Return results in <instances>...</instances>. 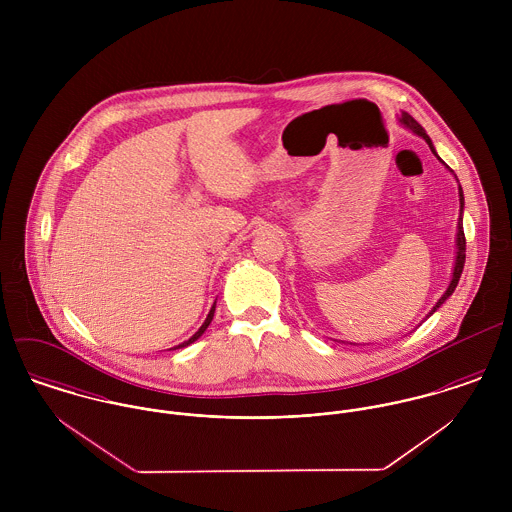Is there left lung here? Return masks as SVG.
<instances>
[{
	"instance_id": "8db88e82",
	"label": "left lung",
	"mask_w": 512,
	"mask_h": 512,
	"mask_svg": "<svg viewBox=\"0 0 512 512\" xmlns=\"http://www.w3.org/2000/svg\"><path fill=\"white\" fill-rule=\"evenodd\" d=\"M398 122L404 126V128H408V130H412L416 136H420V138H424L426 140V144L430 146V149L434 151V155L438 157V153H436V149H434V144H432V140H430V136L426 134V130L408 114V112H402V116L398 118ZM439 159V157H438ZM441 161V159H439ZM459 205H461V215H463V191H461V187H459ZM463 264H465V234H463V219L459 217V222H457V256H455V266H453V276H451V282H449V286H447V290L445 293L439 297L438 303L434 305V309L430 311V315L438 309L439 305L451 295V293L455 292V288H457V282H459V278H461V272H463ZM428 315V317H430Z\"/></svg>"
}]
</instances>
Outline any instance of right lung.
Listing matches in <instances>:
<instances>
[{"label":"right lung","instance_id":"add662e5","mask_svg":"<svg viewBox=\"0 0 512 512\" xmlns=\"http://www.w3.org/2000/svg\"><path fill=\"white\" fill-rule=\"evenodd\" d=\"M215 305H217V303H215ZM215 305H213V307H211V311H209V315H207V319H205V323H203V325H201V329H199V331H197V333H195V335H193V337H191V339H189V341H183V343H181V345H177V347H173V349H181V347H187V345H191V343H195V341H197V339H199V337H201V335H203V333H205V331H207V327H209V325H211V321H213V315H215Z\"/></svg>","mask_w":512,"mask_h":512}]
</instances>
